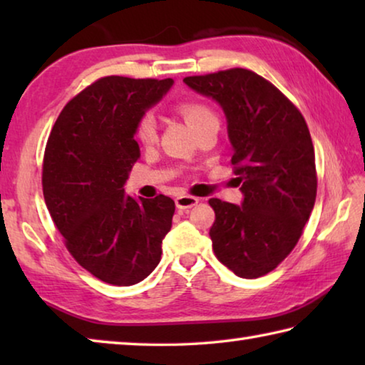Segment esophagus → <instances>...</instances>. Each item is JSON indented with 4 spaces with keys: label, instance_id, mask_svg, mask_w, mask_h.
<instances>
[{
    "label": "esophagus",
    "instance_id": "obj_1",
    "mask_svg": "<svg viewBox=\"0 0 365 365\" xmlns=\"http://www.w3.org/2000/svg\"><path fill=\"white\" fill-rule=\"evenodd\" d=\"M197 197L196 196H190V195H180L175 197V205L178 209H190L197 205Z\"/></svg>",
    "mask_w": 365,
    "mask_h": 365
}]
</instances>
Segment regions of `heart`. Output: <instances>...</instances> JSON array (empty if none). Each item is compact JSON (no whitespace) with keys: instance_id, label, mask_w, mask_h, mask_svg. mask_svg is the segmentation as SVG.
I'll use <instances>...</instances> for the list:
<instances>
[{"instance_id":"b5f03b06","label":"heart","mask_w":365,"mask_h":365,"mask_svg":"<svg viewBox=\"0 0 365 365\" xmlns=\"http://www.w3.org/2000/svg\"><path fill=\"white\" fill-rule=\"evenodd\" d=\"M177 110L195 132L201 130L202 127L212 125V123H219L217 114L202 100H183L177 104ZM135 138L145 148L156 145L158 123L153 114L145 113L138 117L137 122H135Z\"/></svg>"}]
</instances>
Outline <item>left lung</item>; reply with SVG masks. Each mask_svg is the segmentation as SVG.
Returning a JSON list of instances; mask_svg holds the SVG:
<instances>
[{
    "label": "left lung",
    "mask_w": 365,
    "mask_h": 365,
    "mask_svg": "<svg viewBox=\"0 0 365 365\" xmlns=\"http://www.w3.org/2000/svg\"><path fill=\"white\" fill-rule=\"evenodd\" d=\"M224 109L242 206L211 197L214 255L242 279L274 270L298 243L317 195L314 145L299 109L256 72L185 77Z\"/></svg>",
    "instance_id": "1"
}]
</instances>
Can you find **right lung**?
Here are the masks:
<instances>
[{"instance_id":"obj_1","label":"right lung","mask_w":365,"mask_h":365,"mask_svg":"<svg viewBox=\"0 0 365 365\" xmlns=\"http://www.w3.org/2000/svg\"><path fill=\"white\" fill-rule=\"evenodd\" d=\"M174 80L101 77L61 110L43 158V196L72 257L110 285L130 287L156 269L175 202L123 195L140 158L135 122Z\"/></svg>"}]
</instances>
